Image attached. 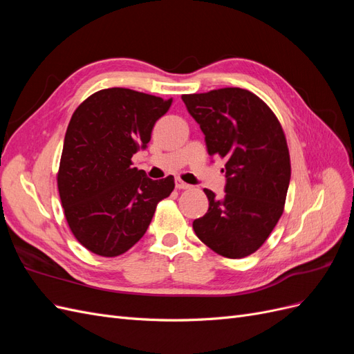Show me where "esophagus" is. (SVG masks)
<instances>
[{
    "label": "esophagus",
    "mask_w": 354,
    "mask_h": 354,
    "mask_svg": "<svg viewBox=\"0 0 354 354\" xmlns=\"http://www.w3.org/2000/svg\"><path fill=\"white\" fill-rule=\"evenodd\" d=\"M176 187H177V189H180V190L190 189V186H189L187 183H185L183 180H180V178H177V180H176Z\"/></svg>",
    "instance_id": "34e87169"
}]
</instances>
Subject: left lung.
<instances>
[{"label":"left lung","instance_id":"1","mask_svg":"<svg viewBox=\"0 0 354 354\" xmlns=\"http://www.w3.org/2000/svg\"><path fill=\"white\" fill-rule=\"evenodd\" d=\"M209 156L226 160V194L209 201L205 216L194 221L196 236L226 259L254 254L279 221L291 178V158L283 128L254 93L227 87L183 94Z\"/></svg>","mask_w":354,"mask_h":354}]
</instances>
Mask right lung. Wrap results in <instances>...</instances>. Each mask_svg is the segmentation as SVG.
Returning <instances> with one entry per match:
<instances>
[{
    "instance_id": "obj_1",
    "label": "right lung",
    "mask_w": 354,
    "mask_h": 354,
    "mask_svg": "<svg viewBox=\"0 0 354 354\" xmlns=\"http://www.w3.org/2000/svg\"><path fill=\"white\" fill-rule=\"evenodd\" d=\"M173 99L130 88H104L85 99L68 125L57 189L77 241L100 257H118L143 238L174 177L152 180L133 168L155 122Z\"/></svg>"
}]
</instances>
